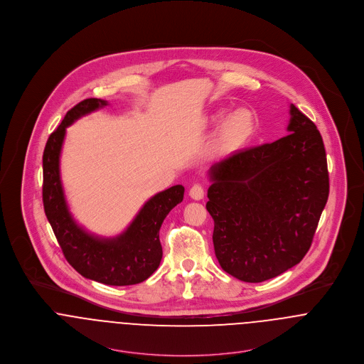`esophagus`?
<instances>
[{"label":"esophagus","instance_id":"esophagus-1","mask_svg":"<svg viewBox=\"0 0 364 364\" xmlns=\"http://www.w3.org/2000/svg\"><path fill=\"white\" fill-rule=\"evenodd\" d=\"M189 196L193 200H202L205 198V189L202 185H193L189 191Z\"/></svg>","mask_w":364,"mask_h":364}]
</instances>
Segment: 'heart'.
Listing matches in <instances>:
<instances>
[{
    "label": "heart",
    "mask_w": 364,
    "mask_h": 364,
    "mask_svg": "<svg viewBox=\"0 0 364 364\" xmlns=\"http://www.w3.org/2000/svg\"><path fill=\"white\" fill-rule=\"evenodd\" d=\"M224 110L220 109L210 116V123H217L224 116ZM254 126V119L250 110L237 109L227 114L220 123L214 140L213 149L217 154H228L240 147L247 137L251 134Z\"/></svg>",
    "instance_id": "obj_1"
}]
</instances>
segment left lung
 Returning a JSON list of instances; mask_svg holds the SVG:
<instances>
[{"instance_id":"left-lung-1","label":"left lung","mask_w":364,"mask_h":364,"mask_svg":"<svg viewBox=\"0 0 364 364\" xmlns=\"http://www.w3.org/2000/svg\"><path fill=\"white\" fill-rule=\"evenodd\" d=\"M287 133L208 169L206 208L214 220L215 258L247 283L276 277L301 262L328 200L322 137L294 105Z\"/></svg>"}]
</instances>
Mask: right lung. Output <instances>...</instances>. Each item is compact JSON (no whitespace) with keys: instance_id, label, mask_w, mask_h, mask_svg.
I'll use <instances>...</instances> for the list:
<instances>
[{"instance_id":"right-lung-1","label":"right lung","mask_w":364,"mask_h":364,"mask_svg":"<svg viewBox=\"0 0 364 364\" xmlns=\"http://www.w3.org/2000/svg\"><path fill=\"white\" fill-rule=\"evenodd\" d=\"M106 105L104 100H84L65 113L50 134L43 151V206L65 259L81 276L109 286H130L149 279L159 266V228L168 213L183 200L185 188L175 185L156 193L144 203L132 224L113 238L88 234L75 223L60 178V153L65 129Z\"/></svg>"}]
</instances>
